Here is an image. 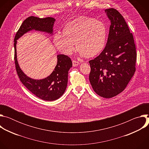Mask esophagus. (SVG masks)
I'll use <instances>...</instances> for the list:
<instances>
[{"label": "esophagus", "mask_w": 149, "mask_h": 149, "mask_svg": "<svg viewBox=\"0 0 149 149\" xmlns=\"http://www.w3.org/2000/svg\"><path fill=\"white\" fill-rule=\"evenodd\" d=\"M72 65H73V67H77L79 65V62L77 61L73 60L72 61Z\"/></svg>", "instance_id": "34e87169"}]
</instances>
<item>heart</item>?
Returning a JSON list of instances; mask_svg holds the SVG:
<instances>
[{
	"instance_id": "b5f03b06",
	"label": "heart",
	"mask_w": 149,
	"mask_h": 149,
	"mask_svg": "<svg viewBox=\"0 0 149 149\" xmlns=\"http://www.w3.org/2000/svg\"><path fill=\"white\" fill-rule=\"evenodd\" d=\"M107 39V29L104 24L93 18L81 16L67 23L63 33H56L54 42L61 52L70 55L77 48L79 55L91 58L104 49Z\"/></svg>"
}]
</instances>
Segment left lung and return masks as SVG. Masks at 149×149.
<instances>
[{"mask_svg": "<svg viewBox=\"0 0 149 149\" xmlns=\"http://www.w3.org/2000/svg\"><path fill=\"white\" fill-rule=\"evenodd\" d=\"M110 20L107 42L102 52L89 61V79L98 95L110 98L121 93L136 71V50L133 34L115 9L105 10Z\"/></svg>", "mask_w": 149, "mask_h": 149, "instance_id": "8db88e82", "label": "left lung"}]
</instances>
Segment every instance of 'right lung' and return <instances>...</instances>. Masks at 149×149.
Listing matches in <instances>:
<instances>
[{
	"instance_id": "add662e5",
	"label": "right lung",
	"mask_w": 149,
	"mask_h": 149,
	"mask_svg": "<svg viewBox=\"0 0 149 149\" xmlns=\"http://www.w3.org/2000/svg\"><path fill=\"white\" fill-rule=\"evenodd\" d=\"M55 19L51 17L39 18L30 16L26 19L17 32L14 39L15 62L19 78L24 86L37 97L45 101H54L65 93L68 84V71L72 67L71 59L67 55H57V63L50 75L41 79H35L28 77L20 69L17 59V40L25 33L35 30L53 34Z\"/></svg>"
}]
</instances>
